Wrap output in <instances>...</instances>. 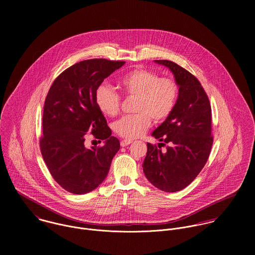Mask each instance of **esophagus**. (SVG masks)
Returning <instances> with one entry per match:
<instances>
[{"mask_svg":"<svg viewBox=\"0 0 255 255\" xmlns=\"http://www.w3.org/2000/svg\"><path fill=\"white\" fill-rule=\"evenodd\" d=\"M131 142H132V140H130V139H123L121 141V146L125 147V146L129 145Z\"/></svg>","mask_w":255,"mask_h":255,"instance_id":"esophagus-1","label":"esophagus"}]
</instances>
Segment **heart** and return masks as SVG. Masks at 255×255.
Segmentation results:
<instances>
[{"instance_id": "b5f03b06", "label": "heart", "mask_w": 255, "mask_h": 255, "mask_svg": "<svg viewBox=\"0 0 255 255\" xmlns=\"http://www.w3.org/2000/svg\"><path fill=\"white\" fill-rule=\"evenodd\" d=\"M122 94L134 97L133 112L114 124V130L122 137L133 139L142 135L151 124L165 121L176 106L179 86L170 77L147 69H135L125 73L118 81ZM95 102L105 116L115 117L122 105L121 96L108 85H101L95 93Z\"/></svg>"}]
</instances>
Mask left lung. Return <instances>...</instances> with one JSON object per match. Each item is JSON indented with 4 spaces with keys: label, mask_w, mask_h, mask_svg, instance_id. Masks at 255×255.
<instances>
[{
    "label": "left lung",
    "mask_w": 255,
    "mask_h": 255,
    "mask_svg": "<svg viewBox=\"0 0 255 255\" xmlns=\"http://www.w3.org/2000/svg\"><path fill=\"white\" fill-rule=\"evenodd\" d=\"M174 73L179 88L176 106L167 120L153 131L164 143H147L143 172L149 182L166 192L186 187L205 166L213 144L212 111L199 80L181 66L156 60ZM168 144L166 151L161 145Z\"/></svg>",
    "instance_id": "obj_1"
}]
</instances>
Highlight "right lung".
Instances as JSON below:
<instances>
[{
  "label": "right lung",
  "mask_w": 255,
  "mask_h": 255,
  "mask_svg": "<svg viewBox=\"0 0 255 255\" xmlns=\"http://www.w3.org/2000/svg\"><path fill=\"white\" fill-rule=\"evenodd\" d=\"M124 61L91 59L65 70L51 85L43 110L40 150L47 168L64 189L84 194L106 179L120 141L95 102L97 88ZM90 132L103 146H84Z\"/></svg>",
  "instance_id": "1"
}]
</instances>
